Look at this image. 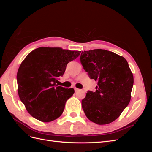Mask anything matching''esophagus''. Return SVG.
<instances>
[{
    "label": "esophagus",
    "instance_id": "esophagus-1",
    "mask_svg": "<svg viewBox=\"0 0 152 152\" xmlns=\"http://www.w3.org/2000/svg\"><path fill=\"white\" fill-rule=\"evenodd\" d=\"M80 89H77V88H76V87H75V92H77V91H79Z\"/></svg>",
    "mask_w": 152,
    "mask_h": 152
}]
</instances>
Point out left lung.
I'll list each match as a JSON object with an SVG mask.
<instances>
[{"label": "left lung", "mask_w": 152, "mask_h": 152, "mask_svg": "<svg viewBox=\"0 0 152 152\" xmlns=\"http://www.w3.org/2000/svg\"><path fill=\"white\" fill-rule=\"evenodd\" d=\"M80 62L89 77L98 81L96 91L82 100L87 118L99 125L110 124L129 103L134 78L124 57L107 50L82 51Z\"/></svg>", "instance_id": "obj_1"}]
</instances>
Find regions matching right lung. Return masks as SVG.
<instances>
[{
  "mask_svg": "<svg viewBox=\"0 0 152 152\" xmlns=\"http://www.w3.org/2000/svg\"><path fill=\"white\" fill-rule=\"evenodd\" d=\"M79 50L40 47L22 61L17 73L18 93L28 112L37 120L49 122L61 115L73 88L58 86V78L67 64L80 54Z\"/></svg>",
  "mask_w": 152,
  "mask_h": 152,
  "instance_id": "right-lung-1",
  "label": "right lung"
}]
</instances>
